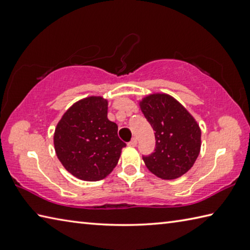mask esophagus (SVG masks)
<instances>
[{
  "label": "esophagus",
  "mask_w": 250,
  "mask_h": 250,
  "mask_svg": "<svg viewBox=\"0 0 250 250\" xmlns=\"http://www.w3.org/2000/svg\"><path fill=\"white\" fill-rule=\"evenodd\" d=\"M137 143H138V141H137V139H135V138H133L132 139V140H131L129 143H128V146H137Z\"/></svg>",
  "instance_id": "34e87169"
}]
</instances>
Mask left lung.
I'll return each mask as SVG.
<instances>
[{"instance_id": "left-lung-1", "label": "left lung", "mask_w": 250, "mask_h": 250, "mask_svg": "<svg viewBox=\"0 0 250 250\" xmlns=\"http://www.w3.org/2000/svg\"><path fill=\"white\" fill-rule=\"evenodd\" d=\"M139 105L155 135L154 152L142 158L146 167L162 180L185 174L201 151V128L196 120L183 104L163 92L143 97Z\"/></svg>"}]
</instances>
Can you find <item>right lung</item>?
<instances>
[{
  "label": "right lung",
  "mask_w": 250,
  "mask_h": 250,
  "mask_svg": "<svg viewBox=\"0 0 250 250\" xmlns=\"http://www.w3.org/2000/svg\"><path fill=\"white\" fill-rule=\"evenodd\" d=\"M58 160L70 174L83 181H100L118 164L125 143L118 125L108 119V100L103 96L80 99L67 109L55 128Z\"/></svg>",
  "instance_id": "obj_1"
}]
</instances>
